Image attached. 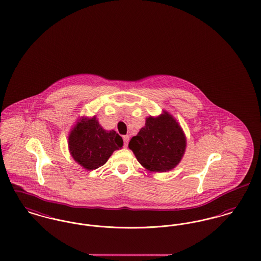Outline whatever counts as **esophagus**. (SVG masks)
Returning <instances> with one entry per match:
<instances>
[{"label": "esophagus", "instance_id": "1", "mask_svg": "<svg viewBox=\"0 0 261 261\" xmlns=\"http://www.w3.org/2000/svg\"><path fill=\"white\" fill-rule=\"evenodd\" d=\"M123 142H124V147H125V148H127L128 143H129V136H128V135L123 136Z\"/></svg>", "mask_w": 261, "mask_h": 261}]
</instances>
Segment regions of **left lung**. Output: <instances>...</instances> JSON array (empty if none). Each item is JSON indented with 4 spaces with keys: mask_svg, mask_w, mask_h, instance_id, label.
Masks as SVG:
<instances>
[{
    "mask_svg": "<svg viewBox=\"0 0 261 261\" xmlns=\"http://www.w3.org/2000/svg\"><path fill=\"white\" fill-rule=\"evenodd\" d=\"M128 147L145 169L164 172L174 169L181 161L186 138L179 124L164 111L158 117H148Z\"/></svg>",
    "mask_w": 261,
    "mask_h": 261,
    "instance_id": "left-lung-1",
    "label": "left lung"
}]
</instances>
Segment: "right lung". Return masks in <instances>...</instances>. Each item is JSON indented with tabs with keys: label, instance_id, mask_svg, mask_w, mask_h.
Here are the masks:
<instances>
[{
	"label": "right lung",
	"instance_id": "1",
	"mask_svg": "<svg viewBox=\"0 0 261 261\" xmlns=\"http://www.w3.org/2000/svg\"><path fill=\"white\" fill-rule=\"evenodd\" d=\"M68 140L73 159L88 170L103 166L112 153L123 146L122 138L114 130H105L95 116L82 117Z\"/></svg>",
	"mask_w": 261,
	"mask_h": 261
}]
</instances>
